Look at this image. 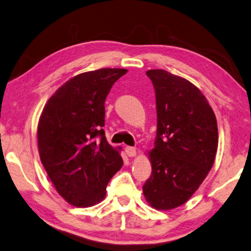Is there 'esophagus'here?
Here are the masks:
<instances>
[{
	"mask_svg": "<svg viewBox=\"0 0 251 251\" xmlns=\"http://www.w3.org/2000/svg\"><path fill=\"white\" fill-rule=\"evenodd\" d=\"M125 150H126V153L129 157H134L137 155V150L134 147H130V146H126Z\"/></svg>",
	"mask_w": 251,
	"mask_h": 251,
	"instance_id": "esophagus-1",
	"label": "esophagus"
}]
</instances>
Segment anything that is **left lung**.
I'll use <instances>...</instances> for the list:
<instances>
[{
	"instance_id": "1",
	"label": "left lung",
	"mask_w": 251,
	"mask_h": 251,
	"mask_svg": "<svg viewBox=\"0 0 251 251\" xmlns=\"http://www.w3.org/2000/svg\"><path fill=\"white\" fill-rule=\"evenodd\" d=\"M156 93L157 137L148 152L152 173L142 191L150 206L172 210L190 200L214 164L215 114L202 92L183 77L150 69Z\"/></svg>"
}]
</instances>
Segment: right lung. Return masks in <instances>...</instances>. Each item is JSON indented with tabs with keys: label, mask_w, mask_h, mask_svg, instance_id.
I'll return each mask as SVG.
<instances>
[{
	"label": "right lung",
	"mask_w": 251,
	"mask_h": 251,
	"mask_svg": "<svg viewBox=\"0 0 251 251\" xmlns=\"http://www.w3.org/2000/svg\"><path fill=\"white\" fill-rule=\"evenodd\" d=\"M126 72L102 68L76 75L42 110L37 130L40 160L56 191L74 206L101 202L107 183L123 165L120 148L109 145L102 128L106 96Z\"/></svg>",
	"instance_id": "right-lung-1"
}]
</instances>
